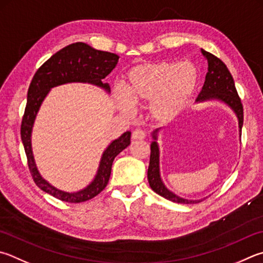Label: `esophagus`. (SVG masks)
Returning a JSON list of instances; mask_svg holds the SVG:
<instances>
[{
  "label": "esophagus",
  "instance_id": "obj_1",
  "mask_svg": "<svg viewBox=\"0 0 263 263\" xmlns=\"http://www.w3.org/2000/svg\"><path fill=\"white\" fill-rule=\"evenodd\" d=\"M145 137H146V133L142 130H140V128H136V130L132 133L133 140H141V139H144Z\"/></svg>",
  "mask_w": 263,
  "mask_h": 263
}]
</instances>
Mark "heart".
I'll return each instance as SVG.
<instances>
[{
    "label": "heart",
    "mask_w": 263,
    "mask_h": 263,
    "mask_svg": "<svg viewBox=\"0 0 263 263\" xmlns=\"http://www.w3.org/2000/svg\"><path fill=\"white\" fill-rule=\"evenodd\" d=\"M198 70L190 62H155L137 65L126 76V93L118 94L121 106L130 110L131 102L149 104L151 116L171 122L183 111L198 85Z\"/></svg>",
    "instance_id": "b5f03b06"
}]
</instances>
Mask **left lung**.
I'll list each match as a JSON object with an SVG mask.
<instances>
[{
    "instance_id": "8db88e82",
    "label": "left lung",
    "mask_w": 263,
    "mask_h": 263,
    "mask_svg": "<svg viewBox=\"0 0 263 263\" xmlns=\"http://www.w3.org/2000/svg\"><path fill=\"white\" fill-rule=\"evenodd\" d=\"M201 52L207 59L208 72L206 74V79H204L201 92L199 93L197 98V102H203L207 101V100H219V101L228 104L237 115L238 123H239V132L241 136V126L242 122H244V109H242L240 98L237 93L235 82H233L230 71L228 70L227 65L218 57L203 49H201ZM157 131L159 130L153 132V139H154V141L151 145V159L147 173L148 183H149L152 190L161 195V197L177 203L189 204L202 201V200H187L180 198L164 186L160 176V151L156 141Z\"/></svg>"
}]
</instances>
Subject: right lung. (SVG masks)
Segmentation results:
<instances>
[{
    "label": "right lung",
    "mask_w": 263,
    "mask_h": 263,
    "mask_svg": "<svg viewBox=\"0 0 263 263\" xmlns=\"http://www.w3.org/2000/svg\"><path fill=\"white\" fill-rule=\"evenodd\" d=\"M119 56L112 52L97 50L84 42H76L57 51L42 64L33 77L27 92V103L24 112L21 137L26 153L27 164L32 178L37 187L46 193L65 202L78 203L92 199L106 187L111 174V166L115 157L130 145L131 132L126 131L114 140L103 152L97 176L87 187L78 192H64L51 186L41 177L33 157L31 135L36 114L42 101L52 87L68 83H89L110 92V86L102 83L115 68Z\"/></svg>",
    "instance_id": "1"
}]
</instances>
